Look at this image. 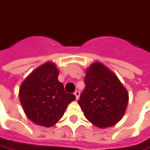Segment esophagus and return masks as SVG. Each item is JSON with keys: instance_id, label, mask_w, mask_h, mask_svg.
Wrapping results in <instances>:
<instances>
[{"instance_id": "1", "label": "esophagus", "mask_w": 150, "mask_h": 150, "mask_svg": "<svg viewBox=\"0 0 150 150\" xmlns=\"http://www.w3.org/2000/svg\"><path fill=\"white\" fill-rule=\"evenodd\" d=\"M74 94H75L76 100H78V99H79V97H80V91H75Z\"/></svg>"}]
</instances>
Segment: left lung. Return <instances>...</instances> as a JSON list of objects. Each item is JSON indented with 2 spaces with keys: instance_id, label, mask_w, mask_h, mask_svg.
I'll list each match as a JSON object with an SVG mask.
<instances>
[{
  "instance_id": "1",
  "label": "left lung",
  "mask_w": 150,
  "mask_h": 150,
  "mask_svg": "<svg viewBox=\"0 0 150 150\" xmlns=\"http://www.w3.org/2000/svg\"><path fill=\"white\" fill-rule=\"evenodd\" d=\"M86 87L78 101L85 117L98 127L113 126L124 115L128 102L127 90L118 78L101 63L86 70Z\"/></svg>"
}]
</instances>
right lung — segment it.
Instances as JSON below:
<instances>
[{"instance_id":"right-lung-1","label":"right lung","mask_w":150,"mask_h":150,"mask_svg":"<svg viewBox=\"0 0 150 150\" xmlns=\"http://www.w3.org/2000/svg\"><path fill=\"white\" fill-rule=\"evenodd\" d=\"M58 76L55 64L48 62L32 72L20 87L19 98L24 112L35 124L54 125L75 100V95L65 92Z\"/></svg>"}]
</instances>
